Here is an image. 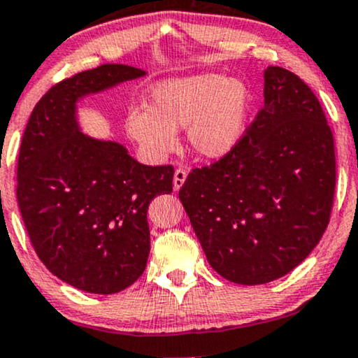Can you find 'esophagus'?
<instances>
[{
  "mask_svg": "<svg viewBox=\"0 0 358 358\" xmlns=\"http://www.w3.org/2000/svg\"><path fill=\"white\" fill-rule=\"evenodd\" d=\"M185 180H187V171H185L183 169H176L175 175H173V188L176 189V192L183 187Z\"/></svg>",
  "mask_w": 358,
  "mask_h": 358,
  "instance_id": "34e87169",
  "label": "esophagus"
}]
</instances>
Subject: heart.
<instances>
[{"label": "heart", "mask_w": 358, "mask_h": 358, "mask_svg": "<svg viewBox=\"0 0 358 358\" xmlns=\"http://www.w3.org/2000/svg\"><path fill=\"white\" fill-rule=\"evenodd\" d=\"M252 92L243 80L218 72L158 83L148 108L127 114V132L150 158L175 150L176 130L187 129L192 150L208 160L229 155L246 132Z\"/></svg>", "instance_id": "1"}]
</instances>
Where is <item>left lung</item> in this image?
I'll list each match as a JSON object with an SVG mask.
<instances>
[{"label": "left lung", "mask_w": 358, "mask_h": 358, "mask_svg": "<svg viewBox=\"0 0 358 358\" xmlns=\"http://www.w3.org/2000/svg\"><path fill=\"white\" fill-rule=\"evenodd\" d=\"M336 192L332 130L304 80L264 71V107L236 148L180 188L210 266L243 286L299 266L327 228Z\"/></svg>", "instance_id": "obj_1"}]
</instances>
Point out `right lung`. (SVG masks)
I'll list each match as a JSON object with an SVG mask.
<instances>
[{
  "label": "right lung",
  "instance_id": "obj_1",
  "mask_svg": "<svg viewBox=\"0 0 358 358\" xmlns=\"http://www.w3.org/2000/svg\"><path fill=\"white\" fill-rule=\"evenodd\" d=\"M145 71L102 64L64 79L41 97L17 158V205L36 255L64 282L115 294L145 271L147 210L173 189V166L138 164L112 140L80 132L78 102Z\"/></svg>",
  "mask_w": 358,
  "mask_h": 358
}]
</instances>
